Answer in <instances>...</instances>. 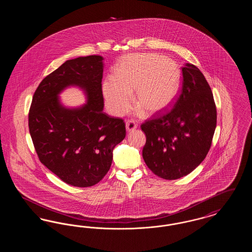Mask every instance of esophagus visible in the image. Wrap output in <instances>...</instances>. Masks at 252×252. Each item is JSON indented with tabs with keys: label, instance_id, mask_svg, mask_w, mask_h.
I'll return each mask as SVG.
<instances>
[{
	"label": "esophagus",
	"instance_id": "34e87169",
	"mask_svg": "<svg viewBox=\"0 0 252 252\" xmlns=\"http://www.w3.org/2000/svg\"><path fill=\"white\" fill-rule=\"evenodd\" d=\"M136 128H137V125L134 121H127L126 123V129L127 133L134 131Z\"/></svg>",
	"mask_w": 252,
	"mask_h": 252
}]
</instances>
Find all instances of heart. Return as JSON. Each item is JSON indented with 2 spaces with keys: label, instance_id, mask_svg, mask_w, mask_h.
Masks as SVG:
<instances>
[{
  "label": "heart",
  "instance_id": "heart-1",
  "mask_svg": "<svg viewBox=\"0 0 252 252\" xmlns=\"http://www.w3.org/2000/svg\"><path fill=\"white\" fill-rule=\"evenodd\" d=\"M182 75L178 63L158 54H133L125 57L114 69V76L103 81L102 93L108 111L124 115L131 106V93L137 113L161 114L180 95Z\"/></svg>",
  "mask_w": 252,
  "mask_h": 252
}]
</instances>
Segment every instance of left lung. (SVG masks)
Segmentation results:
<instances>
[{"instance_id":"1","label":"left lung","mask_w":252,"mask_h":252,"mask_svg":"<svg viewBox=\"0 0 252 252\" xmlns=\"http://www.w3.org/2000/svg\"><path fill=\"white\" fill-rule=\"evenodd\" d=\"M182 90L174 108L142 125L146 136L143 158L164 180H178L197 167L207 156L216 127L212 90L194 65L182 67Z\"/></svg>"}]
</instances>
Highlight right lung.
Segmentation results:
<instances>
[{"label": "right lung", "instance_id": "add662e5", "mask_svg": "<svg viewBox=\"0 0 252 252\" xmlns=\"http://www.w3.org/2000/svg\"><path fill=\"white\" fill-rule=\"evenodd\" d=\"M104 58L65 61L38 85L29 111V131L43 165L75 187L95 185L108 173L114 147L125 139L120 118L103 112ZM85 94L86 103L67 107L60 94L69 87Z\"/></svg>", "mask_w": 252, "mask_h": 252}]
</instances>
